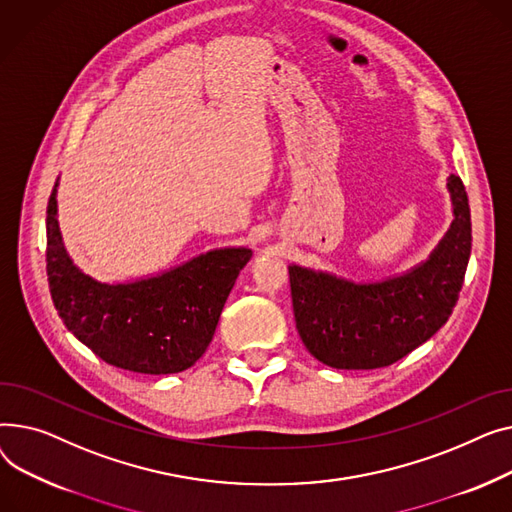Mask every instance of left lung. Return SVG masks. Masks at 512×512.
Masks as SVG:
<instances>
[{"label":"left lung","mask_w":512,"mask_h":512,"mask_svg":"<svg viewBox=\"0 0 512 512\" xmlns=\"http://www.w3.org/2000/svg\"><path fill=\"white\" fill-rule=\"evenodd\" d=\"M455 221L432 256L403 277L355 285L289 266L297 333L318 362L374 370L426 343L453 314L471 254V213L459 175L448 177Z\"/></svg>","instance_id":"1"}]
</instances>
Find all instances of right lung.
<instances>
[{"label": "right lung", "mask_w": 512, "mask_h": 512, "mask_svg": "<svg viewBox=\"0 0 512 512\" xmlns=\"http://www.w3.org/2000/svg\"><path fill=\"white\" fill-rule=\"evenodd\" d=\"M55 188L47 204V281L59 318L103 362L138 374L194 366L213 341L248 248L202 254L153 279L107 285L86 277L64 250Z\"/></svg>", "instance_id": "right-lung-1"}]
</instances>
